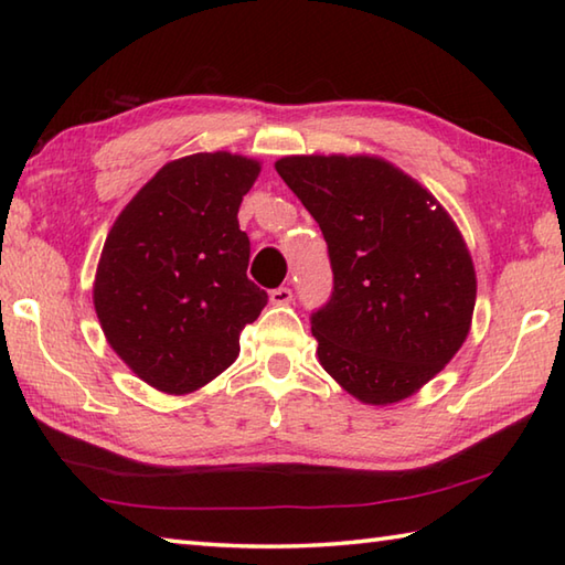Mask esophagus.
Instances as JSON below:
<instances>
[{"instance_id": "34e87169", "label": "esophagus", "mask_w": 565, "mask_h": 565, "mask_svg": "<svg viewBox=\"0 0 565 565\" xmlns=\"http://www.w3.org/2000/svg\"><path fill=\"white\" fill-rule=\"evenodd\" d=\"M269 301H271V306H289L294 301V291L289 289V286H279V289H274L269 294Z\"/></svg>"}]
</instances>
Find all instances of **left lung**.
<instances>
[{"label": "left lung", "instance_id": "obj_1", "mask_svg": "<svg viewBox=\"0 0 565 565\" xmlns=\"http://www.w3.org/2000/svg\"><path fill=\"white\" fill-rule=\"evenodd\" d=\"M274 167L330 252L332 296L310 328L320 366L366 405L411 398L471 330L476 269L461 231L374 154H289Z\"/></svg>", "mask_w": 565, "mask_h": 565}]
</instances>
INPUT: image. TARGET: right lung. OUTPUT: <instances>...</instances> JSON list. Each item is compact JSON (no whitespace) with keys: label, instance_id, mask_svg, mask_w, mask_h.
<instances>
[{"label":"right lung","instance_id":"right-lung-1","mask_svg":"<svg viewBox=\"0 0 565 565\" xmlns=\"http://www.w3.org/2000/svg\"><path fill=\"white\" fill-rule=\"evenodd\" d=\"M262 164L196 152L167 162L118 213L94 276L104 338L148 386L194 393L231 366L267 306L247 279L237 211Z\"/></svg>","mask_w":565,"mask_h":565}]
</instances>
